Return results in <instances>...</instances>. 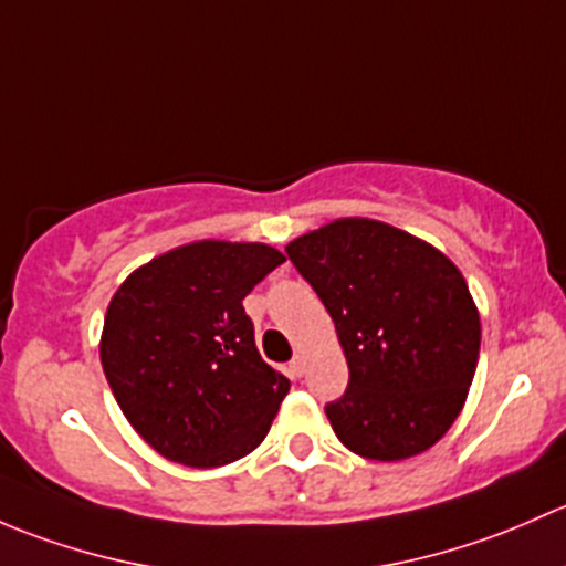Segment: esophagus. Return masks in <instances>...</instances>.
<instances>
[{
	"mask_svg": "<svg viewBox=\"0 0 566 566\" xmlns=\"http://www.w3.org/2000/svg\"><path fill=\"white\" fill-rule=\"evenodd\" d=\"M291 373H294V376H302V373H305V357H302V354H296L294 359H291Z\"/></svg>",
	"mask_w": 566,
	"mask_h": 566,
	"instance_id": "34e87169",
	"label": "esophagus"
}]
</instances>
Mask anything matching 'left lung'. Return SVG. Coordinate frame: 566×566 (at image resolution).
I'll list each match as a JSON object with an SVG mask.
<instances>
[{
  "label": "left lung",
  "mask_w": 566,
  "mask_h": 566,
  "mask_svg": "<svg viewBox=\"0 0 566 566\" xmlns=\"http://www.w3.org/2000/svg\"><path fill=\"white\" fill-rule=\"evenodd\" d=\"M332 316L348 389L326 406L357 455L406 460L455 422L480 359V313L441 250L381 220L340 218L285 244Z\"/></svg>",
  "instance_id": "left-lung-1"
}]
</instances>
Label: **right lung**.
I'll use <instances>...</instances> for the list:
<instances>
[{
	"mask_svg": "<svg viewBox=\"0 0 566 566\" xmlns=\"http://www.w3.org/2000/svg\"><path fill=\"white\" fill-rule=\"evenodd\" d=\"M283 261L261 242H190L138 266L111 296L103 373L163 458L214 469L270 433L291 384L261 359L242 300Z\"/></svg>",
	"mask_w": 566,
	"mask_h": 566,
	"instance_id": "obj_1",
	"label": "right lung"
}]
</instances>
